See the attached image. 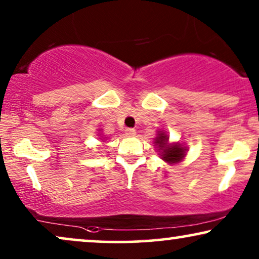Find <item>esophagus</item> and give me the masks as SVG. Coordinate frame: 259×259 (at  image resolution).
I'll use <instances>...</instances> for the list:
<instances>
[{"instance_id":"34e87169","label":"esophagus","mask_w":259,"mask_h":259,"mask_svg":"<svg viewBox=\"0 0 259 259\" xmlns=\"http://www.w3.org/2000/svg\"><path fill=\"white\" fill-rule=\"evenodd\" d=\"M125 134L129 137H133L136 135V130L133 129V127H127V129H125Z\"/></svg>"}]
</instances>
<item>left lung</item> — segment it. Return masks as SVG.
I'll return each mask as SVG.
<instances>
[{
    "mask_svg": "<svg viewBox=\"0 0 259 259\" xmlns=\"http://www.w3.org/2000/svg\"><path fill=\"white\" fill-rule=\"evenodd\" d=\"M169 136L165 132H158L155 137V147L160 152V156L163 161L168 163H177L182 161L185 156V148H183L181 143H168Z\"/></svg>",
    "mask_w": 259,
    "mask_h": 259,
    "instance_id": "left-lung-1",
    "label": "left lung"
}]
</instances>
